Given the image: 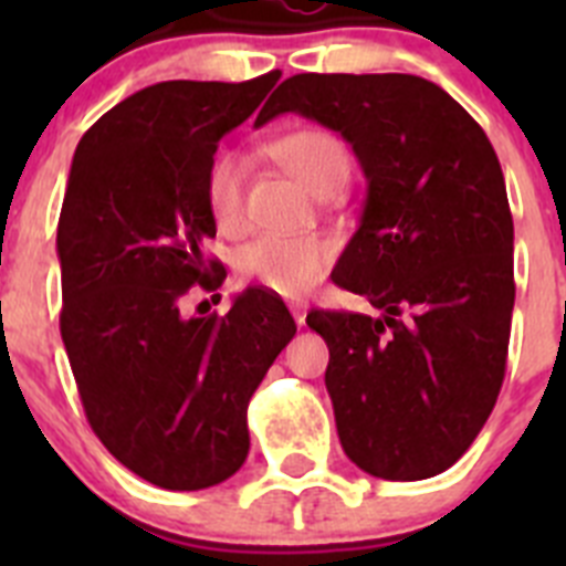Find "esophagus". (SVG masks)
<instances>
[{
	"label": "esophagus",
	"instance_id": "obj_1",
	"mask_svg": "<svg viewBox=\"0 0 566 566\" xmlns=\"http://www.w3.org/2000/svg\"><path fill=\"white\" fill-rule=\"evenodd\" d=\"M289 308H292L294 319H297V326H303V323H306L308 303H303V300H294V303H289Z\"/></svg>",
	"mask_w": 566,
	"mask_h": 566
}]
</instances>
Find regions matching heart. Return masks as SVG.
<instances>
[{
  "label": "heart",
  "instance_id": "obj_1",
  "mask_svg": "<svg viewBox=\"0 0 566 566\" xmlns=\"http://www.w3.org/2000/svg\"><path fill=\"white\" fill-rule=\"evenodd\" d=\"M269 155L308 192H337L352 175V155L337 133L323 127H300L266 144ZM243 178L247 164L238 153H221L209 164L203 198L221 232L243 227ZM332 240L323 234H260L240 249L238 266L249 280L283 297H300L326 272Z\"/></svg>",
  "mask_w": 566,
  "mask_h": 566
}]
</instances>
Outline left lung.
Listing matches in <instances>:
<instances>
[{
	"label": "left lung",
	"mask_w": 566,
	"mask_h": 566,
	"mask_svg": "<svg viewBox=\"0 0 566 566\" xmlns=\"http://www.w3.org/2000/svg\"><path fill=\"white\" fill-rule=\"evenodd\" d=\"M300 113L354 147L363 218L332 280L377 317L314 308L339 444L357 468L419 482L488 422L507 368L513 214L496 149L442 87L408 73H300L258 122Z\"/></svg>",
	"instance_id": "left-lung-1"
}]
</instances>
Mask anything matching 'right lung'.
Listing matches in <instances>:
<instances>
[{
	"instance_id": "add662e5",
	"label": "right lung",
	"mask_w": 566,
	"mask_h": 566,
	"mask_svg": "<svg viewBox=\"0 0 566 566\" xmlns=\"http://www.w3.org/2000/svg\"><path fill=\"white\" fill-rule=\"evenodd\" d=\"M277 78L153 84L104 113L73 155L56 234L59 328L93 433L164 490L238 473L249 399L297 332L266 289H247L227 317L184 312L192 289L227 277L203 258L209 164Z\"/></svg>"
}]
</instances>
